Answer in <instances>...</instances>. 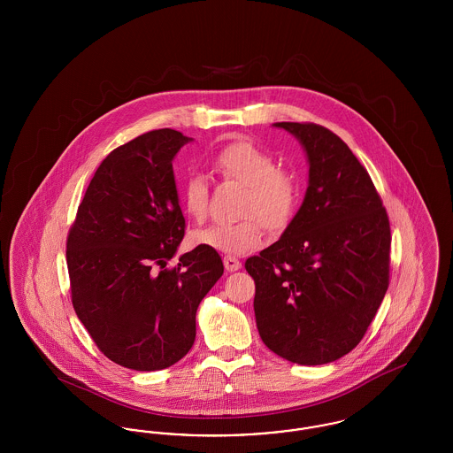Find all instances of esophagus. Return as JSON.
Segmentation results:
<instances>
[{
  "instance_id": "34e87169",
  "label": "esophagus",
  "mask_w": 453,
  "mask_h": 453,
  "mask_svg": "<svg viewBox=\"0 0 453 453\" xmlns=\"http://www.w3.org/2000/svg\"><path fill=\"white\" fill-rule=\"evenodd\" d=\"M224 266H226L227 272H236V270L241 268V261L236 257L227 255V257H224Z\"/></svg>"
}]
</instances>
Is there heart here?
Returning a JSON list of instances; mask_svg holds the SVG:
<instances>
[{"mask_svg": "<svg viewBox=\"0 0 453 453\" xmlns=\"http://www.w3.org/2000/svg\"><path fill=\"white\" fill-rule=\"evenodd\" d=\"M212 166L222 178L244 185L242 219L214 222L192 233L195 246L219 253H246L261 242V224L272 231L283 229L296 212L299 185L279 168L275 157L250 141H237L214 154ZM185 212L202 222L209 212V181L202 173H190L180 187Z\"/></svg>", "mask_w": 453, "mask_h": 453, "instance_id": "obj_1", "label": "heart"}]
</instances>
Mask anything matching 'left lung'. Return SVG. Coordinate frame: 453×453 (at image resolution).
I'll list each match as a JSON object with an SVG mask.
<instances>
[{"label":"left lung","instance_id":"8db88e82","mask_svg":"<svg viewBox=\"0 0 453 453\" xmlns=\"http://www.w3.org/2000/svg\"><path fill=\"white\" fill-rule=\"evenodd\" d=\"M273 126L305 150L309 187L280 239L244 266L263 343L292 364L323 365L362 342L388 292V212L336 134L311 122Z\"/></svg>","mask_w":453,"mask_h":453}]
</instances>
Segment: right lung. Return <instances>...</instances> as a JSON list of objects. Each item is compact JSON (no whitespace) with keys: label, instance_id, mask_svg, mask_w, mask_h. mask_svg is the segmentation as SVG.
I'll return each mask as SVG.
<instances>
[{"label":"right lung","instance_id":"add662e5","mask_svg":"<svg viewBox=\"0 0 453 453\" xmlns=\"http://www.w3.org/2000/svg\"><path fill=\"white\" fill-rule=\"evenodd\" d=\"M188 141L151 130L110 152L65 242L80 321L107 358L139 372L188 353L198 303L224 273L219 253L200 246L166 268L185 236L172 161Z\"/></svg>","mask_w":453,"mask_h":453}]
</instances>
